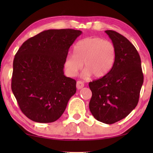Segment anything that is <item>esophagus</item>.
Listing matches in <instances>:
<instances>
[{"mask_svg": "<svg viewBox=\"0 0 153 153\" xmlns=\"http://www.w3.org/2000/svg\"><path fill=\"white\" fill-rule=\"evenodd\" d=\"M84 87V84H83V83L82 81H78L76 82V88L78 90H80L82 88Z\"/></svg>", "mask_w": 153, "mask_h": 153, "instance_id": "34e87169", "label": "esophagus"}]
</instances>
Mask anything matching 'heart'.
I'll return each instance as SVG.
<instances>
[{
    "label": "heart",
    "mask_w": 153,
    "mask_h": 153,
    "mask_svg": "<svg viewBox=\"0 0 153 153\" xmlns=\"http://www.w3.org/2000/svg\"><path fill=\"white\" fill-rule=\"evenodd\" d=\"M116 47L111 41L100 37H91L79 40L74 47V54L65 58L64 67L67 74L73 77L82 68L83 76L91 74L102 78L112 70L116 59Z\"/></svg>",
    "instance_id": "1"
}]
</instances>
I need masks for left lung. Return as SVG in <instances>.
Returning a JSON list of instances; mask_svg holds the SVG:
<instances>
[{"label":"left lung","instance_id":"left-lung-1","mask_svg":"<svg viewBox=\"0 0 153 153\" xmlns=\"http://www.w3.org/2000/svg\"><path fill=\"white\" fill-rule=\"evenodd\" d=\"M105 33L116 47V59L107 75L89 83V108L96 120L113 124L127 117L137 106L143 83L139 54L132 44L114 30Z\"/></svg>","mask_w":153,"mask_h":153}]
</instances>
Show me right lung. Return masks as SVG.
<instances>
[{"instance_id":"obj_1","label":"right lung","mask_w":153,"mask_h":153,"mask_svg":"<svg viewBox=\"0 0 153 153\" xmlns=\"http://www.w3.org/2000/svg\"><path fill=\"white\" fill-rule=\"evenodd\" d=\"M81 33L74 29L44 30L19 49L13 61L12 91L31 120H57L76 93V81L64 75V61Z\"/></svg>"}]
</instances>
